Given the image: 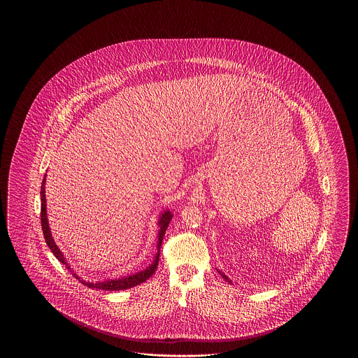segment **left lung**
<instances>
[{"instance_id":"left-lung-1","label":"left lung","mask_w":358,"mask_h":358,"mask_svg":"<svg viewBox=\"0 0 358 358\" xmlns=\"http://www.w3.org/2000/svg\"><path fill=\"white\" fill-rule=\"evenodd\" d=\"M222 278H224V279H225V280H228V278H227V275H224V273H222Z\"/></svg>"}]
</instances>
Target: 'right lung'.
<instances>
[{
	"instance_id": "obj_1",
	"label": "right lung",
	"mask_w": 358,
	"mask_h": 358,
	"mask_svg": "<svg viewBox=\"0 0 358 358\" xmlns=\"http://www.w3.org/2000/svg\"><path fill=\"white\" fill-rule=\"evenodd\" d=\"M41 228H43V234H44V238H45V243L48 244V247L51 248L53 255L56 256L57 260H60L63 264L69 266L66 263V259L63 254L60 252V250L57 248V245L55 244L53 238L51 236V231H50V225H48V220H47V208H45V177L43 180V184H41ZM171 213L169 210L164 212V215L161 216L158 225H159V235H158V252L155 256V260H154L153 264L149 266L146 270L141 271V273H134V275H130V276H122L120 279H113V280H104V282H99V283H90V282H82L83 285H85L87 287L90 289H104V291H120V289H127L134 287L136 285L148 280L157 270V266H158V260H159V247L162 244V240L165 236V232L168 229V225L171 220ZM78 278V275H75Z\"/></svg>"
}]
</instances>
